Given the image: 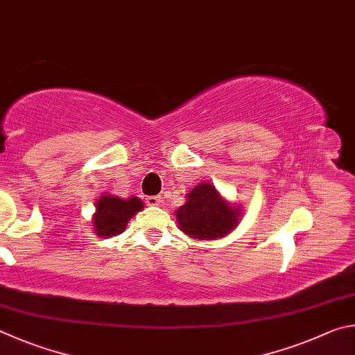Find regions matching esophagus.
<instances>
[{
  "label": "esophagus",
  "instance_id": "obj_1",
  "mask_svg": "<svg viewBox=\"0 0 355 355\" xmlns=\"http://www.w3.org/2000/svg\"><path fill=\"white\" fill-rule=\"evenodd\" d=\"M146 204H148V206H160L162 198L160 196H148Z\"/></svg>",
  "mask_w": 355,
  "mask_h": 355
}]
</instances>
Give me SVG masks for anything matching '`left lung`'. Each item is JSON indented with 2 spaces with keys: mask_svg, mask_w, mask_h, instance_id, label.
<instances>
[{
  "mask_svg": "<svg viewBox=\"0 0 355 355\" xmlns=\"http://www.w3.org/2000/svg\"><path fill=\"white\" fill-rule=\"evenodd\" d=\"M181 231L196 240H216L226 237L239 225L241 210L229 204L215 185L204 182L187 195V202L176 212Z\"/></svg>",
  "mask_w": 355,
  "mask_h": 355,
  "instance_id": "left-lung-1",
  "label": "left lung"
}]
</instances>
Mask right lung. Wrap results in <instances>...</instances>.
<instances>
[{"instance_id": "add662e5", "label": "right lung", "mask_w": 355, "mask_h": 355, "mask_svg": "<svg viewBox=\"0 0 355 355\" xmlns=\"http://www.w3.org/2000/svg\"><path fill=\"white\" fill-rule=\"evenodd\" d=\"M96 212L93 215V227L99 237H115L124 232L128 221L143 209L139 198L130 196L121 200L118 196L103 195L95 204Z\"/></svg>"}]
</instances>
